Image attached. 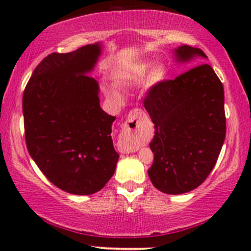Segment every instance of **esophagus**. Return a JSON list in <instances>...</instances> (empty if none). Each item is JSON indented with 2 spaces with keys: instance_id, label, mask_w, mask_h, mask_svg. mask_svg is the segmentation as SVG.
Returning <instances> with one entry per match:
<instances>
[{
  "instance_id": "34e87169",
  "label": "esophagus",
  "mask_w": 251,
  "mask_h": 251,
  "mask_svg": "<svg viewBox=\"0 0 251 251\" xmlns=\"http://www.w3.org/2000/svg\"><path fill=\"white\" fill-rule=\"evenodd\" d=\"M148 116L143 109L134 108L129 112L127 120L123 125L122 135H120V148L124 151L133 152L139 148V143L142 140V122Z\"/></svg>"
}]
</instances>
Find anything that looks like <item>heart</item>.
Here are the masks:
<instances>
[{
    "instance_id": "obj_1",
    "label": "heart",
    "mask_w": 251,
    "mask_h": 251,
    "mask_svg": "<svg viewBox=\"0 0 251 251\" xmlns=\"http://www.w3.org/2000/svg\"><path fill=\"white\" fill-rule=\"evenodd\" d=\"M150 67V66H144V67L142 68V70H140V73H144V72H145L146 70H148V68ZM165 70H164V67H157L154 70V72H153V77L155 80H162L164 76H165ZM113 96L116 97V98H118V93H116V92H113Z\"/></svg>"
}]
</instances>
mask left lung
Instances as JSON below:
<instances>
[{"label": "left lung", "mask_w": 251, "mask_h": 251, "mask_svg": "<svg viewBox=\"0 0 251 251\" xmlns=\"http://www.w3.org/2000/svg\"><path fill=\"white\" fill-rule=\"evenodd\" d=\"M177 59L206 57L200 48L181 46ZM144 106L154 124L150 143L153 163L150 179L164 194L179 195L200 186L212 171L226 138L224 89L208 63L146 92Z\"/></svg>", "instance_id": "8db88e82"}]
</instances>
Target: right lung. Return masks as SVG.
<instances>
[{
    "instance_id": "1",
    "label": "right lung",
    "mask_w": 251,
    "mask_h": 251,
    "mask_svg": "<svg viewBox=\"0 0 251 251\" xmlns=\"http://www.w3.org/2000/svg\"><path fill=\"white\" fill-rule=\"evenodd\" d=\"M99 55L98 43L50 54L36 66L22 98L29 154L48 180L73 195L101 190L119 159L111 137L116 117L102 111L98 82L85 75Z\"/></svg>"
}]
</instances>
